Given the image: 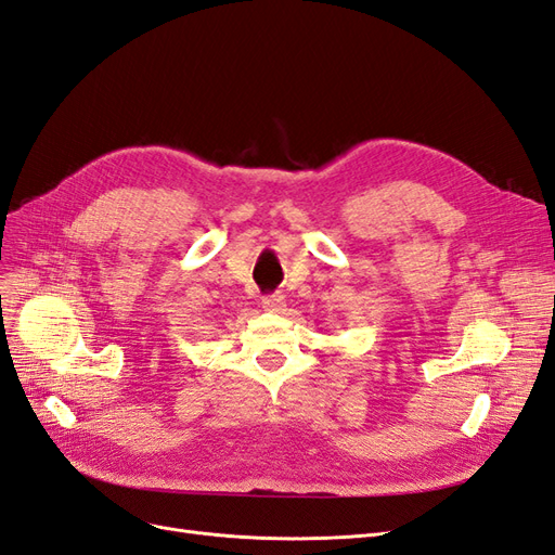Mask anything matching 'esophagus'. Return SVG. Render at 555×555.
<instances>
[{
  "label": "esophagus",
  "instance_id": "obj_1",
  "mask_svg": "<svg viewBox=\"0 0 555 555\" xmlns=\"http://www.w3.org/2000/svg\"><path fill=\"white\" fill-rule=\"evenodd\" d=\"M261 306L266 312H284V298L280 294L268 296V298H263Z\"/></svg>",
  "mask_w": 555,
  "mask_h": 555
}]
</instances>
